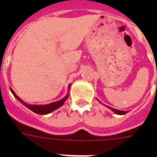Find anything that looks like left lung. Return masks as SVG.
<instances>
[{"label": "left lung", "mask_w": 157, "mask_h": 157, "mask_svg": "<svg viewBox=\"0 0 157 157\" xmlns=\"http://www.w3.org/2000/svg\"><path fill=\"white\" fill-rule=\"evenodd\" d=\"M107 107H108L109 109H111L112 111V112H114V113H116V114L117 115H124L126 114L127 112H124V111H121V110H117V109H114V108H112V107H108V106H106Z\"/></svg>", "instance_id": "8db88e82"}]
</instances>
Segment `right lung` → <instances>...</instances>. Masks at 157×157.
<instances>
[{"label":"right lung","mask_w":157,"mask_h":157,"mask_svg":"<svg viewBox=\"0 0 157 157\" xmlns=\"http://www.w3.org/2000/svg\"><path fill=\"white\" fill-rule=\"evenodd\" d=\"M71 87V84L69 85L68 86V89H70ZM11 92L12 94H13V96L15 97L17 99H18L19 102L23 103L26 107H28V109H30L31 111H33V112H35L36 114H39V115H45V114H49L50 112H54V110L58 109L59 107H60L61 106L63 105V103L66 102V100L67 99L69 96V93H67L64 98H63L62 99H60L59 101H57V102H54V103H49V104H45V105H31V104H28V103H26L25 102H23L22 99H21L19 97H18L15 93H14V91L10 89Z\"/></svg>","instance_id":"right-lung-1"}]
</instances>
